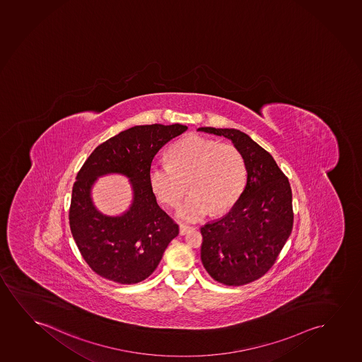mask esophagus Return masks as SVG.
<instances>
[{
	"label": "esophagus",
	"mask_w": 362,
	"mask_h": 362,
	"mask_svg": "<svg viewBox=\"0 0 362 362\" xmlns=\"http://www.w3.org/2000/svg\"><path fill=\"white\" fill-rule=\"evenodd\" d=\"M194 228L193 226H179V233H180V235H185L188 231L193 230Z\"/></svg>",
	"instance_id": "1"
}]
</instances>
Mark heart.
Here are the masks:
<instances>
[{"label":"heart","instance_id":"1","mask_svg":"<svg viewBox=\"0 0 362 362\" xmlns=\"http://www.w3.org/2000/svg\"><path fill=\"white\" fill-rule=\"evenodd\" d=\"M169 163H153L148 179L163 204L179 206L180 221H197L213 210L224 213L239 199L247 183V165L238 148L202 136H188L174 143Z\"/></svg>","mask_w":362,"mask_h":362}]
</instances>
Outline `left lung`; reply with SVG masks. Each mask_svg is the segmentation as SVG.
Masks as SVG:
<instances>
[{
	"mask_svg": "<svg viewBox=\"0 0 362 362\" xmlns=\"http://www.w3.org/2000/svg\"><path fill=\"white\" fill-rule=\"evenodd\" d=\"M198 131L230 139L247 165V184L230 211L200 228L202 262L218 283L240 286L273 267L293 230V193L274 158L233 128Z\"/></svg>",
	"mask_w": 362,
	"mask_h": 362,
	"instance_id": "1",
	"label": "left lung"
}]
</instances>
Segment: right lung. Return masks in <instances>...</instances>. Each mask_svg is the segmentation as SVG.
I'll return each instance as SVG.
<instances>
[{
    "mask_svg": "<svg viewBox=\"0 0 362 362\" xmlns=\"http://www.w3.org/2000/svg\"><path fill=\"white\" fill-rule=\"evenodd\" d=\"M183 124L134 126L95 148L81 168L72 189L69 226L89 267L115 283H141L157 269L179 226L158 205L149 185V168L159 149L187 131ZM122 173L132 182L134 199L123 215L97 210L90 197L95 180Z\"/></svg>",
    "mask_w": 362,
    "mask_h": 362,
    "instance_id": "add662e5",
    "label": "right lung"
}]
</instances>
